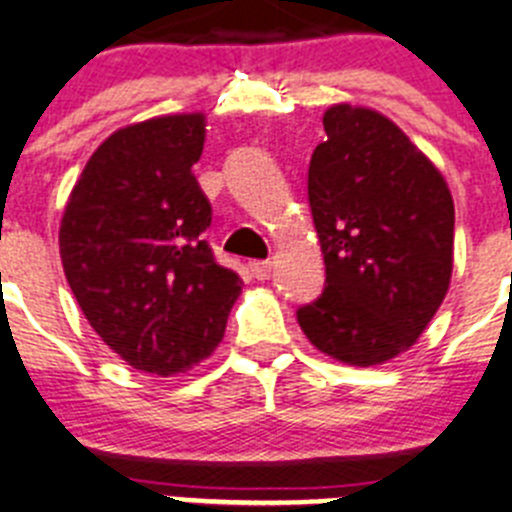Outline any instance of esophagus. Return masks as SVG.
<instances>
[{"label": "esophagus", "mask_w": 512, "mask_h": 512, "mask_svg": "<svg viewBox=\"0 0 512 512\" xmlns=\"http://www.w3.org/2000/svg\"><path fill=\"white\" fill-rule=\"evenodd\" d=\"M250 270H252V275H255L257 280H267V278H270V273H273V262H270V260H255V262H250Z\"/></svg>", "instance_id": "obj_1"}]
</instances>
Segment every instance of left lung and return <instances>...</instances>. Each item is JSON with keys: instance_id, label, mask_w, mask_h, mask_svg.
Wrapping results in <instances>:
<instances>
[{"instance_id": "obj_1", "label": "left lung", "mask_w": 512, "mask_h": 512, "mask_svg": "<svg viewBox=\"0 0 512 512\" xmlns=\"http://www.w3.org/2000/svg\"><path fill=\"white\" fill-rule=\"evenodd\" d=\"M308 165L326 283L296 316L308 342L370 367L413 347L449 290L454 201L388 117L336 104Z\"/></svg>"}]
</instances>
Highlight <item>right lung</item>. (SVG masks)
Returning a JSON list of instances; mask_svg holds the SVG:
<instances>
[{"label": "right lung", "instance_id": "obj_1", "mask_svg": "<svg viewBox=\"0 0 512 512\" xmlns=\"http://www.w3.org/2000/svg\"><path fill=\"white\" fill-rule=\"evenodd\" d=\"M204 135V114L114 132L73 186L58 237L68 285L101 342L163 377L214 352L242 293L204 237L211 204L191 173Z\"/></svg>", "mask_w": 512, "mask_h": 512}]
</instances>
